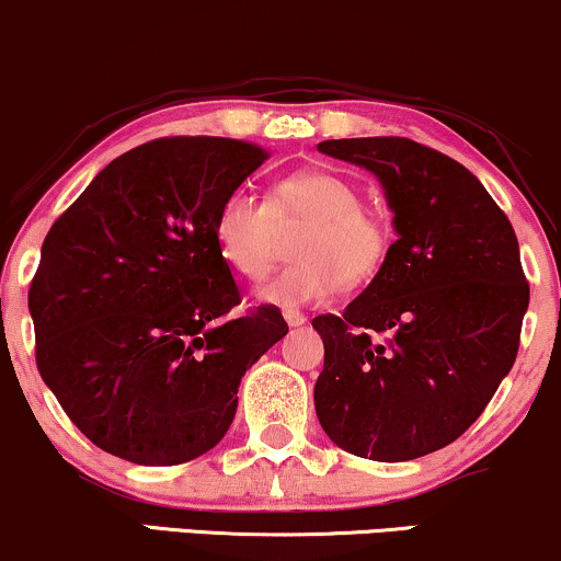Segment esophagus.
Here are the masks:
<instances>
[{
  "label": "esophagus",
  "instance_id": "obj_1",
  "mask_svg": "<svg viewBox=\"0 0 561 561\" xmlns=\"http://www.w3.org/2000/svg\"><path fill=\"white\" fill-rule=\"evenodd\" d=\"M283 320L288 322V328H301V324H307V317L301 312H283Z\"/></svg>",
  "mask_w": 561,
  "mask_h": 561
}]
</instances>
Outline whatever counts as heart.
Instances as JSON below:
<instances>
[{
  "instance_id": "b5f03b06",
  "label": "heart",
  "mask_w": 561,
  "mask_h": 561,
  "mask_svg": "<svg viewBox=\"0 0 561 561\" xmlns=\"http://www.w3.org/2000/svg\"><path fill=\"white\" fill-rule=\"evenodd\" d=\"M304 220L291 244V262L262 283L254 299L299 312L330 299L341 283H364L382 267L390 249V226L362 205L348 179L333 171H301L275 186L267 205L233 190L218 205L213 239L233 273L257 280L273 265L275 224Z\"/></svg>"
}]
</instances>
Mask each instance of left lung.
<instances>
[{
    "mask_svg": "<svg viewBox=\"0 0 561 561\" xmlns=\"http://www.w3.org/2000/svg\"><path fill=\"white\" fill-rule=\"evenodd\" d=\"M317 150L382 184L398 241L341 317H314L324 369L317 419L345 453L379 462L447 447L513 369L528 283L510 220L466 165L405 140Z\"/></svg>",
    "mask_w": 561,
    "mask_h": 561,
    "instance_id": "1",
    "label": "left lung"
}]
</instances>
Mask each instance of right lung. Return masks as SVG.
<instances>
[{"mask_svg": "<svg viewBox=\"0 0 561 561\" xmlns=\"http://www.w3.org/2000/svg\"><path fill=\"white\" fill-rule=\"evenodd\" d=\"M257 145L163 137L106 165L41 247L27 291L36 364L72 424L137 466L224 439L247 369L288 324L239 304L213 218L265 163Z\"/></svg>", "mask_w": 561, "mask_h": 561, "instance_id": "right-lung-1", "label": "right lung"}]
</instances>
